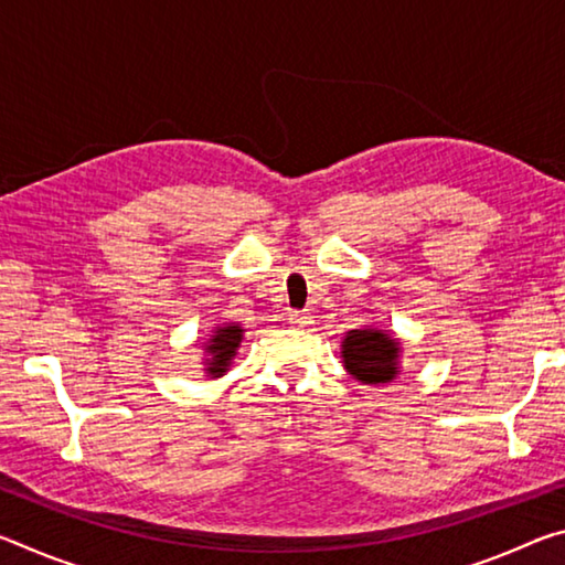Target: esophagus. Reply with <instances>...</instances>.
<instances>
[{
    "instance_id": "esophagus-1",
    "label": "esophagus",
    "mask_w": 565,
    "mask_h": 565,
    "mask_svg": "<svg viewBox=\"0 0 565 565\" xmlns=\"http://www.w3.org/2000/svg\"><path fill=\"white\" fill-rule=\"evenodd\" d=\"M289 321L294 323V327H299V329H306L311 323V313L309 311H291L289 313Z\"/></svg>"
}]
</instances>
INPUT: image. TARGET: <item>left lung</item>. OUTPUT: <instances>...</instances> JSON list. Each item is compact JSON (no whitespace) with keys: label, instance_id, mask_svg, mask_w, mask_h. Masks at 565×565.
<instances>
[{"label":"left lung","instance_id":"8db88e82","mask_svg":"<svg viewBox=\"0 0 565 565\" xmlns=\"http://www.w3.org/2000/svg\"><path fill=\"white\" fill-rule=\"evenodd\" d=\"M343 369L361 384H388L398 374V341L381 329H353L341 341Z\"/></svg>","mask_w":565,"mask_h":565}]
</instances>
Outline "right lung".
Masks as SVG:
<instances>
[{
	"instance_id": "obj_1",
	"label": "right lung",
	"mask_w": 565,
	"mask_h": 565,
	"mask_svg": "<svg viewBox=\"0 0 565 565\" xmlns=\"http://www.w3.org/2000/svg\"><path fill=\"white\" fill-rule=\"evenodd\" d=\"M244 339V329L238 323H224V327H216L212 331V339L206 341V374L209 379L224 376L228 366H232V359L236 356L238 343Z\"/></svg>"
}]
</instances>
